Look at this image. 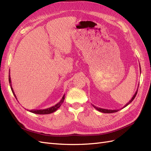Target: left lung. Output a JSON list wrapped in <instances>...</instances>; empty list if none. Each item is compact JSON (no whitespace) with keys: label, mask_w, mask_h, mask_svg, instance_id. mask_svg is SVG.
I'll list each match as a JSON object with an SVG mask.
<instances>
[{"label":"left lung","mask_w":151,"mask_h":151,"mask_svg":"<svg viewBox=\"0 0 151 151\" xmlns=\"http://www.w3.org/2000/svg\"><path fill=\"white\" fill-rule=\"evenodd\" d=\"M140 71H141V70H140ZM138 86H139V84H138ZM137 92H138V88H137V91H136V92H135L134 93V94L133 95V96L132 97V98L131 99V100L130 101L127 103L126 105L124 106L123 108H124V107H126V106H127V105H129V104H130L131 102H132L133 101V99H134V98L136 97V96H137ZM92 106H93L95 109L97 110H98V111H101V112H103V113H105V114H110V113H114V112H117V111H119V110H108V109H101V108H99V107H97V106H94V105H92Z\"/></svg>","instance_id":"obj_1"}]
</instances>
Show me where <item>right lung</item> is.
<instances>
[{"label":"right lung","instance_id":"add662e5","mask_svg":"<svg viewBox=\"0 0 151 151\" xmlns=\"http://www.w3.org/2000/svg\"><path fill=\"white\" fill-rule=\"evenodd\" d=\"M9 84H10V87H11V91H12V92L13 94H14V97L16 98V99H17V96L16 95H15L14 94V92L13 89V87H12V86H11V76H10V75L9 73ZM64 96L65 95L63 96V97L62 98L60 101L57 103L55 105H54L52 107L50 108H48V109H43V110H30V112L32 113H34V114H52L53 112H54V111H55L59 108L61 106L62 104L64 102Z\"/></svg>","mask_w":151,"mask_h":151}]
</instances>
